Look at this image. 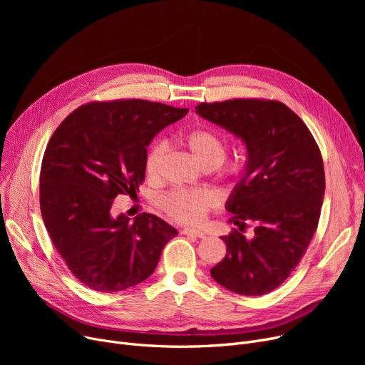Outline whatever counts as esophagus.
Listing matches in <instances>:
<instances>
[{
  "mask_svg": "<svg viewBox=\"0 0 365 365\" xmlns=\"http://www.w3.org/2000/svg\"><path fill=\"white\" fill-rule=\"evenodd\" d=\"M185 235H189V237H195V238H205V234L198 231V229H194V227H187V229H183L182 231Z\"/></svg>",
  "mask_w": 365,
  "mask_h": 365,
  "instance_id": "obj_1",
  "label": "esophagus"
}]
</instances>
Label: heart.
Masks as SVG:
<instances>
[{"mask_svg":"<svg viewBox=\"0 0 365 365\" xmlns=\"http://www.w3.org/2000/svg\"><path fill=\"white\" fill-rule=\"evenodd\" d=\"M183 142L202 167L207 164L220 165L226 158V140L213 130L190 131L186 134ZM164 153V143H155L149 149L145 160V171L149 179H157L160 176ZM216 204V197L207 190H198V192L175 190L163 201L167 215L180 223H198L204 220Z\"/></svg>","mask_w":365,"mask_h":365,"instance_id":"b5f03b06","label":"heart"}]
</instances>
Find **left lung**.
<instances>
[{
	"label": "left lung",
	"mask_w": 365,
	"mask_h": 365,
	"mask_svg": "<svg viewBox=\"0 0 365 365\" xmlns=\"http://www.w3.org/2000/svg\"><path fill=\"white\" fill-rule=\"evenodd\" d=\"M201 118L241 139L242 176L225 208L241 231L222 237L226 256L210 269L226 290L263 296L279 287L300 262L318 226L325 192L324 164L309 128L281 102L235 99L201 103Z\"/></svg>",
	"instance_id": "1"
}]
</instances>
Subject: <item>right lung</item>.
Listing matches in <instances>:
<instances>
[{
  "label": "right lung",
  "mask_w": 365,
  "mask_h": 365,
  "mask_svg": "<svg viewBox=\"0 0 365 365\" xmlns=\"http://www.w3.org/2000/svg\"><path fill=\"white\" fill-rule=\"evenodd\" d=\"M187 110L139 99L88 103L53 133L41 164V215L56 250L88 289L115 293L138 285L178 235L149 213L115 216L112 202L136 195L146 148Z\"/></svg>",
  "instance_id": "1"
}]
</instances>
